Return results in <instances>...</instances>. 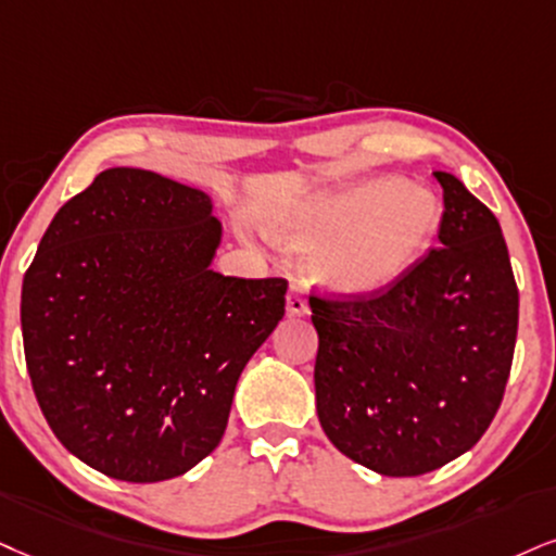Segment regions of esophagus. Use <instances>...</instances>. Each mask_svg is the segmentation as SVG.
<instances>
[{
  "label": "esophagus",
  "instance_id": "1",
  "mask_svg": "<svg viewBox=\"0 0 556 556\" xmlns=\"http://www.w3.org/2000/svg\"><path fill=\"white\" fill-rule=\"evenodd\" d=\"M286 312H289V317H304V314H309V299H306V291L301 283H291Z\"/></svg>",
  "mask_w": 556,
  "mask_h": 556
}]
</instances>
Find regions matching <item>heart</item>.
<instances>
[{"instance_id": "heart-1", "label": "heart", "mask_w": 556, "mask_h": 556, "mask_svg": "<svg viewBox=\"0 0 556 556\" xmlns=\"http://www.w3.org/2000/svg\"><path fill=\"white\" fill-rule=\"evenodd\" d=\"M438 226L430 190L396 180H363L330 190L286 224L293 244L314 250L321 280L368 293L392 286L413 267Z\"/></svg>"}]
</instances>
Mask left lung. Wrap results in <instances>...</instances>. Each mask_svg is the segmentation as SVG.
Segmentation results:
<instances>
[{
	"label": "left lung",
	"instance_id": "left-lung-1",
	"mask_svg": "<svg viewBox=\"0 0 556 556\" xmlns=\"http://www.w3.org/2000/svg\"><path fill=\"white\" fill-rule=\"evenodd\" d=\"M438 247L371 293H312L314 389L334 448L383 477L469 451L503 402L518 286L492 211L448 173Z\"/></svg>",
	"mask_w": 556,
	"mask_h": 556
}]
</instances>
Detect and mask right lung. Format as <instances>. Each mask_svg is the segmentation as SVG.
<instances>
[{
  "label": "right lung",
  "mask_w": 556,
  "mask_h": 556,
  "mask_svg": "<svg viewBox=\"0 0 556 556\" xmlns=\"http://www.w3.org/2000/svg\"><path fill=\"white\" fill-rule=\"evenodd\" d=\"M211 201L113 167L66 201L23 280L25 363L46 422L123 482H162L222 443L247 361L286 314V278L211 270Z\"/></svg>",
  "instance_id": "add662e5"
}]
</instances>
